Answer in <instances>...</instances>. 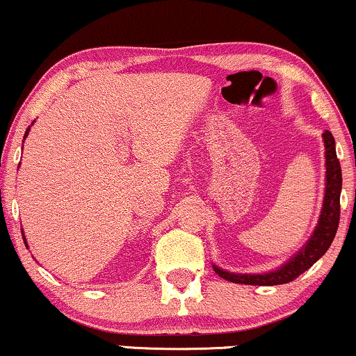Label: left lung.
I'll use <instances>...</instances> for the list:
<instances>
[{
    "label": "left lung",
    "mask_w": 356,
    "mask_h": 356,
    "mask_svg": "<svg viewBox=\"0 0 356 356\" xmlns=\"http://www.w3.org/2000/svg\"><path fill=\"white\" fill-rule=\"evenodd\" d=\"M323 143H325V197H323V209L318 218V225L310 236L307 245L292 258L289 263L279 268L277 271L268 274H233L223 271L213 266L215 273L227 281L236 282V284H250V286H277L286 284V282L294 281L300 274L307 271L318 258H322L330 248L334 241L335 233L339 230L340 222V192H341V168L340 161L337 157L335 139L330 131L322 134Z\"/></svg>",
    "instance_id": "8db88e82"
}]
</instances>
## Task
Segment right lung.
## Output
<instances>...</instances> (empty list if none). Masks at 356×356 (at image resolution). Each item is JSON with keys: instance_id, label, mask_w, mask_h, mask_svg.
<instances>
[{"instance_id": "1", "label": "right lung", "mask_w": 356, "mask_h": 356, "mask_svg": "<svg viewBox=\"0 0 356 356\" xmlns=\"http://www.w3.org/2000/svg\"><path fill=\"white\" fill-rule=\"evenodd\" d=\"M28 133H29V128L26 129V133H24V139H26V136H28ZM22 240H24V243H26V238H24V236H22Z\"/></svg>"}]
</instances>
